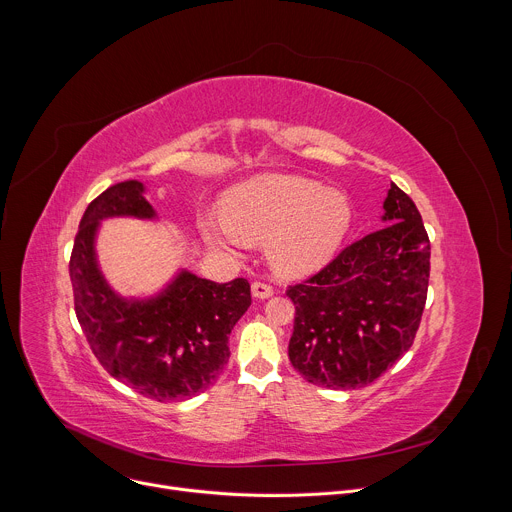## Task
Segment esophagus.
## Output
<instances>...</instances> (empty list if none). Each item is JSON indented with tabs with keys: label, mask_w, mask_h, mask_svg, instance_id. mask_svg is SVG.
<instances>
[{
	"label": "esophagus",
	"mask_w": 512,
	"mask_h": 512,
	"mask_svg": "<svg viewBox=\"0 0 512 512\" xmlns=\"http://www.w3.org/2000/svg\"><path fill=\"white\" fill-rule=\"evenodd\" d=\"M251 291H253V296L259 298V300H265V298L273 296V287L267 281H261V279L251 283Z\"/></svg>",
	"instance_id": "1"
}]
</instances>
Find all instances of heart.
<instances>
[{"instance_id":"obj_1","label":"heart","mask_w":512,"mask_h":512,"mask_svg":"<svg viewBox=\"0 0 512 512\" xmlns=\"http://www.w3.org/2000/svg\"><path fill=\"white\" fill-rule=\"evenodd\" d=\"M223 214L225 221L206 218L200 225L210 245L237 251L245 241H267L273 267L287 275L310 273L330 261L352 225V204L344 192L285 174L237 186Z\"/></svg>"}]
</instances>
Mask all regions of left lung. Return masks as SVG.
Segmentation results:
<instances>
[{"instance_id":"obj_1","label":"left lung","mask_w":512,"mask_h":512,"mask_svg":"<svg viewBox=\"0 0 512 512\" xmlns=\"http://www.w3.org/2000/svg\"><path fill=\"white\" fill-rule=\"evenodd\" d=\"M383 208V229L285 291L296 306L289 360L312 385L367 387L413 344L427 300L429 239L415 202L393 182Z\"/></svg>"}]
</instances>
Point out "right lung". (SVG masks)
I'll return each mask as SVG.
<instances>
[{"label": "right lung", "instance_id": "right-lung-1", "mask_svg": "<svg viewBox=\"0 0 512 512\" xmlns=\"http://www.w3.org/2000/svg\"><path fill=\"white\" fill-rule=\"evenodd\" d=\"M143 192V182L125 180L87 206L68 263L75 312L111 377L154 401H182L212 387L227 367L229 334L251 306V285L182 269L152 298L115 294L97 263V231L105 218H156Z\"/></svg>", "mask_w": 512, "mask_h": 512}]
</instances>
